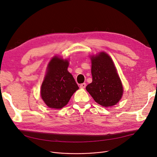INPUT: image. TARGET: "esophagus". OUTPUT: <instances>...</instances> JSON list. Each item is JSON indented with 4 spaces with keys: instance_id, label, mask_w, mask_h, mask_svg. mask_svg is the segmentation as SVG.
<instances>
[{
    "instance_id": "1",
    "label": "esophagus",
    "mask_w": 157,
    "mask_h": 157,
    "mask_svg": "<svg viewBox=\"0 0 157 157\" xmlns=\"http://www.w3.org/2000/svg\"><path fill=\"white\" fill-rule=\"evenodd\" d=\"M86 83H82V84H81L80 85H79V87L81 88H85V87H86Z\"/></svg>"
}]
</instances>
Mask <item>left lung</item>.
<instances>
[{
	"label": "left lung",
	"instance_id": "1",
	"mask_svg": "<svg viewBox=\"0 0 157 157\" xmlns=\"http://www.w3.org/2000/svg\"><path fill=\"white\" fill-rule=\"evenodd\" d=\"M92 82L86 87L94 101L104 107L118 102L123 95V86L110 56L101 52L91 58Z\"/></svg>",
	"mask_w": 157,
	"mask_h": 157
}]
</instances>
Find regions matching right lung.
Listing matches in <instances>:
<instances>
[{
  "label": "right lung",
  "mask_w": 157,
  "mask_h": 157,
  "mask_svg": "<svg viewBox=\"0 0 157 157\" xmlns=\"http://www.w3.org/2000/svg\"><path fill=\"white\" fill-rule=\"evenodd\" d=\"M69 62L55 56L49 62L48 71L41 86L40 95L50 108L61 109L67 104L79 88L67 68Z\"/></svg>",
  "instance_id": "add662e5"
}]
</instances>
